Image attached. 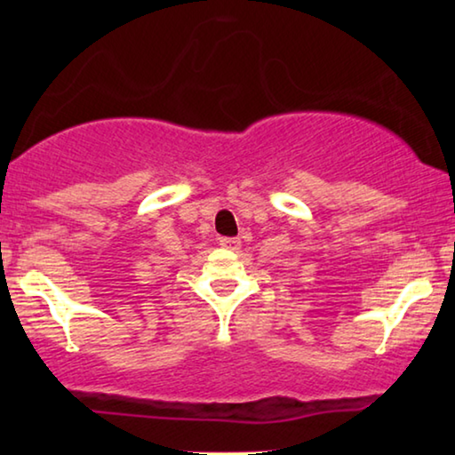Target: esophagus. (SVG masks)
<instances>
[{
	"label": "esophagus",
	"instance_id": "obj_1",
	"mask_svg": "<svg viewBox=\"0 0 455 455\" xmlns=\"http://www.w3.org/2000/svg\"><path fill=\"white\" fill-rule=\"evenodd\" d=\"M220 244L223 248H229V251H238L240 248V238H235V235H223V238H220Z\"/></svg>",
	"mask_w": 455,
	"mask_h": 455
}]
</instances>
